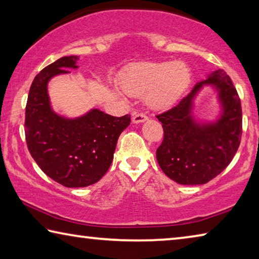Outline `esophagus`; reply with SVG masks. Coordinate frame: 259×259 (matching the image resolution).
<instances>
[{
	"label": "esophagus",
	"mask_w": 259,
	"mask_h": 259,
	"mask_svg": "<svg viewBox=\"0 0 259 259\" xmlns=\"http://www.w3.org/2000/svg\"><path fill=\"white\" fill-rule=\"evenodd\" d=\"M148 119V116L144 113H133V122L134 123H142V122H145Z\"/></svg>",
	"instance_id": "obj_1"
}]
</instances>
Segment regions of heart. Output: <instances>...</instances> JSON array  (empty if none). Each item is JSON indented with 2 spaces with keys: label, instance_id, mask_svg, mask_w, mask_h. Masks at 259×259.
Returning <instances> with one entry per match:
<instances>
[{
  "label": "heart",
  "instance_id": "obj_1",
  "mask_svg": "<svg viewBox=\"0 0 259 259\" xmlns=\"http://www.w3.org/2000/svg\"><path fill=\"white\" fill-rule=\"evenodd\" d=\"M191 71L183 61L145 63L135 66L122 77L125 93L139 96L145 92L148 106L168 108L177 102L190 85Z\"/></svg>",
  "mask_w": 259,
  "mask_h": 259
}]
</instances>
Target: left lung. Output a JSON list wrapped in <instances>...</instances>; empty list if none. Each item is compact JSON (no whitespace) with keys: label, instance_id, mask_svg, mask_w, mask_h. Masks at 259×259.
Here are the masks:
<instances>
[{"label":"left lung","instance_id":"obj_1","mask_svg":"<svg viewBox=\"0 0 259 259\" xmlns=\"http://www.w3.org/2000/svg\"><path fill=\"white\" fill-rule=\"evenodd\" d=\"M204 84L219 89L223 114L217 122L196 124L191 117L192 99ZM157 119L163 140L156 150L162 171L182 185H200L211 181L233 160L242 135V108L238 91L225 71L218 69L196 84L176 106Z\"/></svg>","mask_w":259,"mask_h":259}]
</instances>
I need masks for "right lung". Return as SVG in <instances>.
I'll return each instance as SVG.
<instances>
[{
    "mask_svg": "<svg viewBox=\"0 0 259 259\" xmlns=\"http://www.w3.org/2000/svg\"><path fill=\"white\" fill-rule=\"evenodd\" d=\"M76 56L63 57L43 68L30 85L25 113L28 151L47 176L65 187L97 183L111 165L116 143L130 115L116 117L93 109L77 119H65L50 107V78L76 68Z\"/></svg>",
    "mask_w": 259,
    "mask_h": 259,
    "instance_id": "add662e5",
    "label": "right lung"
}]
</instances>
